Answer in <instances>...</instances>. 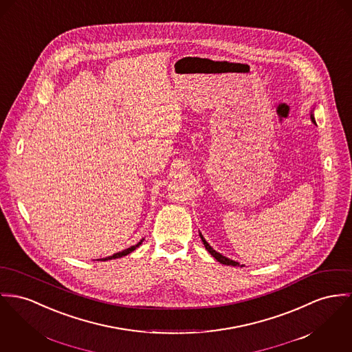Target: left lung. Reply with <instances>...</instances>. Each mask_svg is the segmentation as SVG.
<instances>
[{
	"mask_svg": "<svg viewBox=\"0 0 352 352\" xmlns=\"http://www.w3.org/2000/svg\"><path fill=\"white\" fill-rule=\"evenodd\" d=\"M311 119H312V122L315 123V119H314V115H311ZM199 236H201V239H202V243L205 245V248L208 249V252L216 258L217 261H219L221 264H223V265H233V267H243V265H240L239 263H236V261H233V260H230V258H228V257H225V256H222L221 253H218L216 252L209 243H206V240L204 239V236L199 233Z\"/></svg>",
	"mask_w": 352,
	"mask_h": 352,
	"instance_id": "obj_1",
	"label": "left lung"
}]
</instances>
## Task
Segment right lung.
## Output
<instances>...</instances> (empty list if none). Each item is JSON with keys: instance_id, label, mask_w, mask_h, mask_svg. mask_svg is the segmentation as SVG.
I'll return each mask as SVG.
<instances>
[{"instance_id": "1", "label": "right lung", "mask_w": 352, "mask_h": 352, "mask_svg": "<svg viewBox=\"0 0 352 352\" xmlns=\"http://www.w3.org/2000/svg\"><path fill=\"white\" fill-rule=\"evenodd\" d=\"M142 243V241L139 243H136L134 246H131V248H129V249H126V250H123V252H119V253H116V254H113V256H109V257H106V258H103V261H107V260H112V258H118V257H122V256H127L129 253H131L133 250H135L136 248L139 246Z\"/></svg>"}]
</instances>
